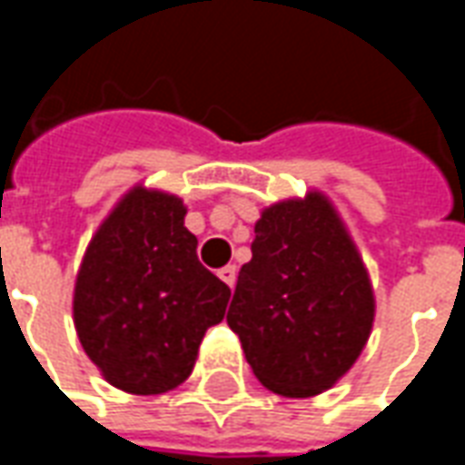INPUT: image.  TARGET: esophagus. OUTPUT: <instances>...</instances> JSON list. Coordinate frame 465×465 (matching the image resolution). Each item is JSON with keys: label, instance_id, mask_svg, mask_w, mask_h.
Returning a JSON list of instances; mask_svg holds the SVG:
<instances>
[{"label": "esophagus", "instance_id": "1", "mask_svg": "<svg viewBox=\"0 0 465 465\" xmlns=\"http://www.w3.org/2000/svg\"><path fill=\"white\" fill-rule=\"evenodd\" d=\"M219 279H222L226 286H233V283H236V266H232V263H229V266L219 269Z\"/></svg>", "mask_w": 465, "mask_h": 465}]
</instances>
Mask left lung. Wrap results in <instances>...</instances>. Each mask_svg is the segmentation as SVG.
<instances>
[{
  "instance_id": "1",
  "label": "left lung",
  "mask_w": 465,
  "mask_h": 465,
  "mask_svg": "<svg viewBox=\"0 0 465 465\" xmlns=\"http://www.w3.org/2000/svg\"><path fill=\"white\" fill-rule=\"evenodd\" d=\"M226 322L253 376L309 399L356 363L373 326L369 272L322 192L263 209Z\"/></svg>"
}]
</instances>
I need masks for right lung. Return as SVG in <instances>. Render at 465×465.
Here are the masks:
<instances>
[{
    "label": "right lung",
    "mask_w": 465,
    "mask_h": 465,
    "mask_svg": "<svg viewBox=\"0 0 465 465\" xmlns=\"http://www.w3.org/2000/svg\"><path fill=\"white\" fill-rule=\"evenodd\" d=\"M183 216L179 196L134 186L96 229L76 273V336L126 393L183 383L206 329L226 313L232 289L199 263Z\"/></svg>",
    "instance_id": "add662e5"
}]
</instances>
